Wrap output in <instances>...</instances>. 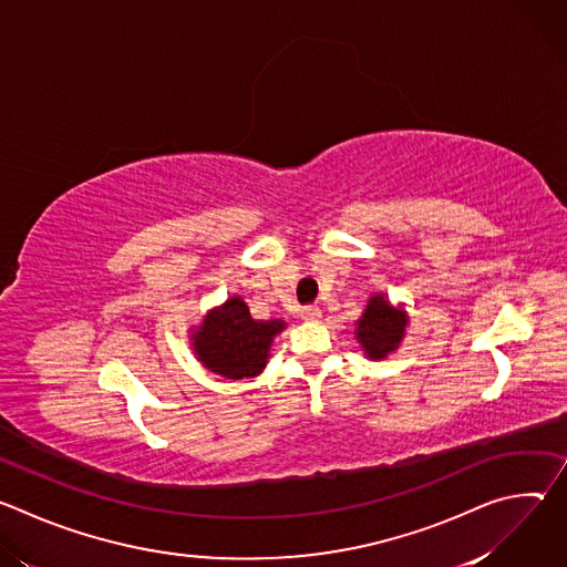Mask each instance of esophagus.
Returning a JSON list of instances; mask_svg holds the SVG:
<instances>
[{
    "mask_svg": "<svg viewBox=\"0 0 567 567\" xmlns=\"http://www.w3.org/2000/svg\"><path fill=\"white\" fill-rule=\"evenodd\" d=\"M300 318L307 320V322H316V320L322 318V309H320L318 305H309V307H305V309L300 311Z\"/></svg>",
    "mask_w": 567,
    "mask_h": 567,
    "instance_id": "esophagus-1",
    "label": "esophagus"
}]
</instances>
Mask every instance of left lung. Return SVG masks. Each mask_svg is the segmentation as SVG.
I'll return each instance as SVG.
<instances>
[{
	"instance_id": "left-lung-1",
	"label": "left lung",
	"mask_w": 567,
	"mask_h": 567,
	"mask_svg": "<svg viewBox=\"0 0 567 567\" xmlns=\"http://www.w3.org/2000/svg\"><path fill=\"white\" fill-rule=\"evenodd\" d=\"M406 311L392 307L383 293H374L368 300L363 316L357 320L354 334L368 359L381 361L399 348L403 334H406Z\"/></svg>"
}]
</instances>
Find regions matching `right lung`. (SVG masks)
Wrapping results in <instances>:
<instances>
[{"mask_svg": "<svg viewBox=\"0 0 567 567\" xmlns=\"http://www.w3.org/2000/svg\"><path fill=\"white\" fill-rule=\"evenodd\" d=\"M285 330V320H256L239 296L210 309L190 334L202 365L224 379L258 377L269 359L274 339Z\"/></svg>", "mask_w": 567, "mask_h": 567, "instance_id": "1", "label": "right lung"}]
</instances>
